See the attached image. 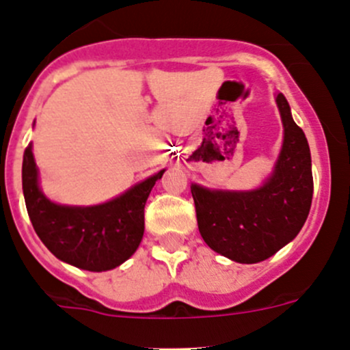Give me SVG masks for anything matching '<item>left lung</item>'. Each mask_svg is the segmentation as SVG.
<instances>
[{
    "label": "left lung",
    "instance_id": "left-lung-1",
    "mask_svg": "<svg viewBox=\"0 0 350 350\" xmlns=\"http://www.w3.org/2000/svg\"><path fill=\"white\" fill-rule=\"evenodd\" d=\"M284 126L274 171L252 191H221L191 185L200 234L210 249L241 264L274 256L298 235L313 196L312 155L288 101L276 96Z\"/></svg>",
    "mask_w": 350,
    "mask_h": 350
}]
</instances>
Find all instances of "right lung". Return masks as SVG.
Listing matches in <instances>:
<instances>
[{
	"label": "right lung",
	"instance_id": "1",
	"mask_svg": "<svg viewBox=\"0 0 350 350\" xmlns=\"http://www.w3.org/2000/svg\"><path fill=\"white\" fill-rule=\"evenodd\" d=\"M164 169L115 200L94 206H67L38 188L31 146L25 149L22 181L25 204L35 232L57 259L101 273L125 262L144 237V208Z\"/></svg>",
	"mask_w": 350,
	"mask_h": 350
}]
</instances>
